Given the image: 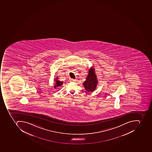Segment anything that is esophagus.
Listing matches in <instances>:
<instances>
[{"instance_id": "obj_1", "label": "esophagus", "mask_w": 152, "mask_h": 152, "mask_svg": "<svg viewBox=\"0 0 152 152\" xmlns=\"http://www.w3.org/2000/svg\"><path fill=\"white\" fill-rule=\"evenodd\" d=\"M70 80L71 81H76V80L73 79H70Z\"/></svg>"}]
</instances>
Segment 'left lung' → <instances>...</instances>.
<instances>
[{
    "label": "left lung",
    "instance_id": "obj_1",
    "mask_svg": "<svg viewBox=\"0 0 152 152\" xmlns=\"http://www.w3.org/2000/svg\"><path fill=\"white\" fill-rule=\"evenodd\" d=\"M88 72V75L85 81L83 83V85L86 90L88 92H93L96 89L98 84L97 76L93 67H91Z\"/></svg>",
    "mask_w": 152,
    "mask_h": 152
}]
</instances>
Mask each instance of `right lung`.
Returning <instances> with one entry per match:
<instances>
[{
  "mask_svg": "<svg viewBox=\"0 0 152 152\" xmlns=\"http://www.w3.org/2000/svg\"><path fill=\"white\" fill-rule=\"evenodd\" d=\"M58 77H56V79H55L54 81H55V85H54V88H56L57 87H59V86H61L62 85L63 82L60 81L59 80H58Z\"/></svg>",
  "mask_w": 152,
  "mask_h": 152,
  "instance_id": "obj_1",
  "label": "right lung"
}]
</instances>
